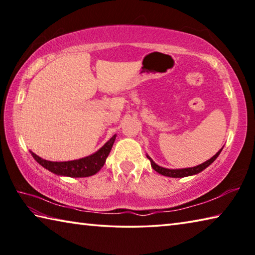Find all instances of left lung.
<instances>
[{"label":"left lung","mask_w":255,"mask_h":255,"mask_svg":"<svg viewBox=\"0 0 255 255\" xmlns=\"http://www.w3.org/2000/svg\"><path fill=\"white\" fill-rule=\"evenodd\" d=\"M222 149L223 148L219 149L218 152L216 153L213 157L208 159V161L201 163V164H199V165H197V166L185 167V169H166V167H162V166L157 165V164L155 163L153 159L148 156V155H146V156H147V158L150 161V165H152L153 170L156 171L157 173L162 174L164 176H169V178H184V176H191V175H195V174L200 173L201 171H204L206 167H208L210 164L213 163L215 159L218 157V155L221 154Z\"/></svg>","instance_id":"1"}]
</instances>
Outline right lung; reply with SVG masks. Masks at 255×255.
Returning a JSON list of instances; mask_svg holds the SVG:
<instances>
[{
	"instance_id": "1",
	"label": "right lung",
	"mask_w": 255,
	"mask_h": 255,
	"mask_svg": "<svg viewBox=\"0 0 255 255\" xmlns=\"http://www.w3.org/2000/svg\"><path fill=\"white\" fill-rule=\"evenodd\" d=\"M116 136L117 135L112 136L96 153L83 158L74 159V161L51 162L39 157L31 150H30V153L42 167L50 171L51 173L60 176H70V178H86V176H91L98 173L101 170V167L105 165L106 159L116 140Z\"/></svg>"
}]
</instances>
